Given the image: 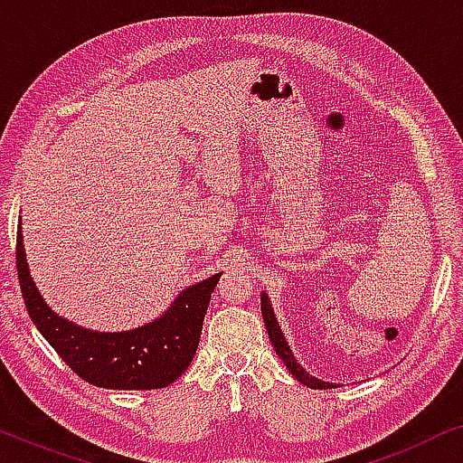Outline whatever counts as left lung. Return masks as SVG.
Returning <instances> with one entry per match:
<instances>
[{
  "label": "left lung",
  "mask_w": 463,
  "mask_h": 463,
  "mask_svg": "<svg viewBox=\"0 0 463 463\" xmlns=\"http://www.w3.org/2000/svg\"><path fill=\"white\" fill-rule=\"evenodd\" d=\"M261 314H263V322H265V328H268L271 345H274L276 354H278V356H280L282 363L287 364V369L290 371V375H293L297 382H301L303 385H307V388H314V390H333V388H337L339 383L322 382V379L309 375V373L303 369L299 363H297V358L293 356V350H290V345L287 344V337H284L282 328H280V325H278L274 307H271L268 293H261Z\"/></svg>",
  "instance_id": "obj_1"
}]
</instances>
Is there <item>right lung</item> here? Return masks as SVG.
<instances>
[{
	"mask_svg": "<svg viewBox=\"0 0 463 463\" xmlns=\"http://www.w3.org/2000/svg\"><path fill=\"white\" fill-rule=\"evenodd\" d=\"M16 269L27 312L71 371L84 382L107 390H160L175 383L198 350L202 322L221 274L187 287L166 312L147 325L119 333H100L54 314L31 278L23 242V221L16 232Z\"/></svg>",
	"mask_w": 463,
	"mask_h": 463,
	"instance_id": "1",
	"label": "right lung"
}]
</instances>
